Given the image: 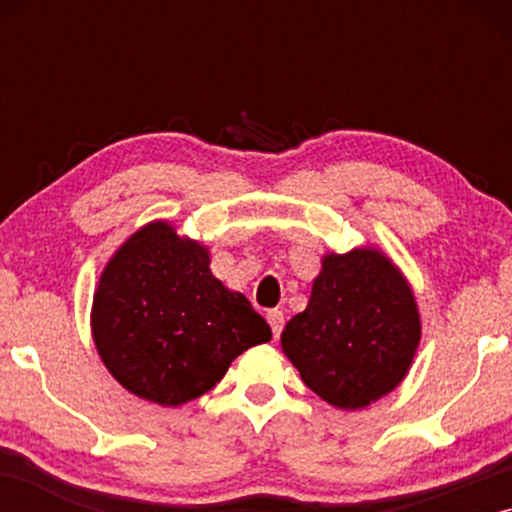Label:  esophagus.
Wrapping results in <instances>:
<instances>
[{"label":"esophagus","mask_w":512,"mask_h":512,"mask_svg":"<svg viewBox=\"0 0 512 512\" xmlns=\"http://www.w3.org/2000/svg\"><path fill=\"white\" fill-rule=\"evenodd\" d=\"M265 319H268V324L272 328V335L279 338V333H282V328H284V312L282 310H268Z\"/></svg>","instance_id":"esophagus-1"}]
</instances>
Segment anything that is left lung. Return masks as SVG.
Returning a JSON list of instances; mask_svg holds the SVG:
<instances>
[{"label": "left lung", "instance_id": "obj_1", "mask_svg": "<svg viewBox=\"0 0 512 512\" xmlns=\"http://www.w3.org/2000/svg\"><path fill=\"white\" fill-rule=\"evenodd\" d=\"M419 338L410 284L368 247L324 256L305 312L284 326L282 349L314 394L359 410L403 382Z\"/></svg>", "mask_w": 512, "mask_h": 512}]
</instances>
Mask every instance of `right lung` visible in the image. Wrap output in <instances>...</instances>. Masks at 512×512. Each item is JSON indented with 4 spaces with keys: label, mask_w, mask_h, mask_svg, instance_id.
<instances>
[{
    "label": "right lung",
    "mask_w": 512,
    "mask_h": 512,
    "mask_svg": "<svg viewBox=\"0 0 512 512\" xmlns=\"http://www.w3.org/2000/svg\"><path fill=\"white\" fill-rule=\"evenodd\" d=\"M100 359L130 394L177 408L207 394L233 359L272 338L242 293L209 270V249L167 221L111 256L93 298Z\"/></svg>",
    "instance_id": "1"
}]
</instances>
